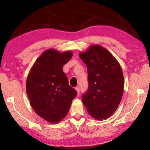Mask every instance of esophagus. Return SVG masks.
Listing matches in <instances>:
<instances>
[{
	"mask_svg": "<svg viewBox=\"0 0 150 150\" xmlns=\"http://www.w3.org/2000/svg\"><path fill=\"white\" fill-rule=\"evenodd\" d=\"M75 90H76V91H77V94H79V93H80V88L79 87H75Z\"/></svg>",
	"mask_w": 150,
	"mask_h": 150,
	"instance_id": "34e87169",
	"label": "esophagus"
}]
</instances>
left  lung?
Segmentation results:
<instances>
[{
    "instance_id": "left-lung-1",
    "label": "left lung",
    "mask_w": 150,
    "mask_h": 150,
    "mask_svg": "<svg viewBox=\"0 0 150 150\" xmlns=\"http://www.w3.org/2000/svg\"><path fill=\"white\" fill-rule=\"evenodd\" d=\"M79 57L87 67L88 87L83 105L96 120H106L118 108L124 92V76L116 58L105 48L93 45Z\"/></svg>"
}]
</instances>
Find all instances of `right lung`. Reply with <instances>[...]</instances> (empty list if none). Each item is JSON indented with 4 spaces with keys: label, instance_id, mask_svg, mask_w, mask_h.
I'll list each match as a JSON object with an SVG mask.
<instances>
[{
    "label": "right lung",
    "instance_id": "obj_1",
    "mask_svg": "<svg viewBox=\"0 0 150 150\" xmlns=\"http://www.w3.org/2000/svg\"><path fill=\"white\" fill-rule=\"evenodd\" d=\"M72 55L70 51L45 50L28 75L26 93L30 105L38 115L50 123H57L65 117L77 95L63 71Z\"/></svg>",
    "mask_w": 150,
    "mask_h": 150
}]
</instances>
